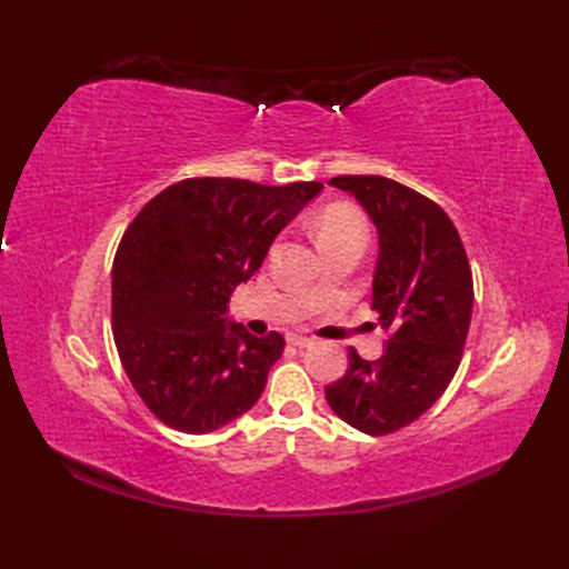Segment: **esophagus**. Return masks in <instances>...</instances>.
<instances>
[{"label":"esophagus","mask_w":569,"mask_h":569,"mask_svg":"<svg viewBox=\"0 0 569 569\" xmlns=\"http://www.w3.org/2000/svg\"><path fill=\"white\" fill-rule=\"evenodd\" d=\"M288 342H291L293 347H310V345H312L310 337H306V335H296V332L288 335Z\"/></svg>","instance_id":"1"}]
</instances>
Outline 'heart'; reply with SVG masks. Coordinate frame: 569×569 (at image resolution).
Segmentation results:
<instances>
[{
  "label": "heart",
  "mask_w": 569,
  "mask_h": 569,
  "mask_svg": "<svg viewBox=\"0 0 569 569\" xmlns=\"http://www.w3.org/2000/svg\"><path fill=\"white\" fill-rule=\"evenodd\" d=\"M316 229H318L320 247L332 244V241H340L347 237L367 234V227L361 222V217L357 214V210L347 208V204H330V208L320 214Z\"/></svg>",
  "instance_id": "b5f03b06"
}]
</instances>
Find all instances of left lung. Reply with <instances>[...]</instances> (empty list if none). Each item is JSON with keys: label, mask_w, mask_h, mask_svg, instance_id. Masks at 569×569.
<instances>
[{"label": "left lung", "mask_w": 569, "mask_h": 569, "mask_svg": "<svg viewBox=\"0 0 569 569\" xmlns=\"http://www.w3.org/2000/svg\"><path fill=\"white\" fill-rule=\"evenodd\" d=\"M330 186L377 227L371 308L389 340L373 361L349 349V369L325 398L352 428L389 435L426 413L455 377L475 303L471 269L438 202L383 176H340Z\"/></svg>", "instance_id": "1"}]
</instances>
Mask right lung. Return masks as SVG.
I'll use <instances>...</instances> for the list:
<instances>
[{
  "label": "right lung",
  "mask_w": 569,
  "mask_h": 569,
  "mask_svg": "<svg viewBox=\"0 0 569 569\" xmlns=\"http://www.w3.org/2000/svg\"><path fill=\"white\" fill-rule=\"evenodd\" d=\"M322 183L188 178L143 204L112 266V332L141 401L168 428L204 435L259 401L283 337L227 318L278 232Z\"/></svg>",
  "instance_id": "1"
}]
</instances>
